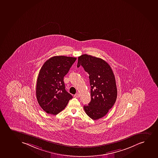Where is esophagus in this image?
Returning <instances> with one entry per match:
<instances>
[{
	"mask_svg": "<svg viewBox=\"0 0 158 158\" xmlns=\"http://www.w3.org/2000/svg\"><path fill=\"white\" fill-rule=\"evenodd\" d=\"M74 97L75 98H78V97H80V95H79V94H75V95H74Z\"/></svg>",
	"mask_w": 158,
	"mask_h": 158,
	"instance_id": "esophagus-1",
	"label": "esophagus"
}]
</instances>
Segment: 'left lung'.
<instances>
[{"label": "left lung", "mask_w": 158, "mask_h": 158, "mask_svg": "<svg viewBox=\"0 0 158 158\" xmlns=\"http://www.w3.org/2000/svg\"><path fill=\"white\" fill-rule=\"evenodd\" d=\"M80 65L89 74L91 101L84 106L85 113L94 120L105 116L115 104L117 90L111 67L104 60L87 54L78 57Z\"/></svg>", "instance_id": "8db88e82"}]
</instances>
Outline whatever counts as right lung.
<instances>
[{
    "label": "right lung",
    "instance_id": "1",
    "mask_svg": "<svg viewBox=\"0 0 158 158\" xmlns=\"http://www.w3.org/2000/svg\"><path fill=\"white\" fill-rule=\"evenodd\" d=\"M76 59L55 56L48 60L41 68L37 78L36 95L40 106L47 113L58 114L73 98L65 89L63 78Z\"/></svg>",
    "mask_w": 158,
    "mask_h": 158
}]
</instances>
